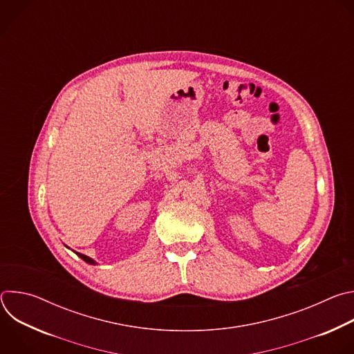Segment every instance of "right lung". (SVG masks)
<instances>
[{
    "instance_id": "1",
    "label": "right lung",
    "mask_w": 354,
    "mask_h": 354,
    "mask_svg": "<svg viewBox=\"0 0 354 354\" xmlns=\"http://www.w3.org/2000/svg\"><path fill=\"white\" fill-rule=\"evenodd\" d=\"M75 254H77L82 261H85L86 263H89V265H95V261H92L91 258H88V257H85V255H82V254H78V252H75Z\"/></svg>"
}]
</instances>
